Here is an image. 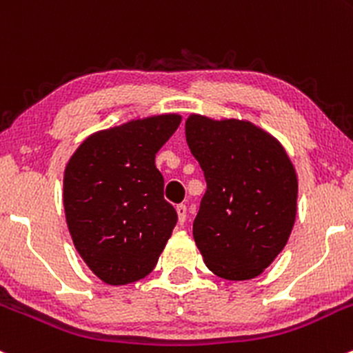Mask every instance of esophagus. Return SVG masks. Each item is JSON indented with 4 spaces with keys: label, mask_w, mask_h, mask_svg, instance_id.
<instances>
[{
    "label": "esophagus",
    "mask_w": 353,
    "mask_h": 353,
    "mask_svg": "<svg viewBox=\"0 0 353 353\" xmlns=\"http://www.w3.org/2000/svg\"><path fill=\"white\" fill-rule=\"evenodd\" d=\"M176 210H177V218H179V223L183 225L184 221H186V218H188V206L186 205H177Z\"/></svg>",
    "instance_id": "obj_1"
}]
</instances>
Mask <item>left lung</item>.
<instances>
[{"instance_id":"8db88e82","label":"left lung","mask_w":353,"mask_h":353,"mask_svg":"<svg viewBox=\"0 0 353 353\" xmlns=\"http://www.w3.org/2000/svg\"><path fill=\"white\" fill-rule=\"evenodd\" d=\"M186 140L206 192L192 236L208 269L228 281L261 276L288 243L298 176L284 147L250 121L189 114Z\"/></svg>"}]
</instances>
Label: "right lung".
<instances>
[{
    "label": "right lung",
    "mask_w": 353,
    "mask_h": 353,
    "mask_svg": "<svg viewBox=\"0 0 353 353\" xmlns=\"http://www.w3.org/2000/svg\"><path fill=\"white\" fill-rule=\"evenodd\" d=\"M181 123L176 113L89 135L64 172V211L76 250L103 283L143 279L177 223L155 154Z\"/></svg>",
    "instance_id": "right-lung-1"
}]
</instances>
